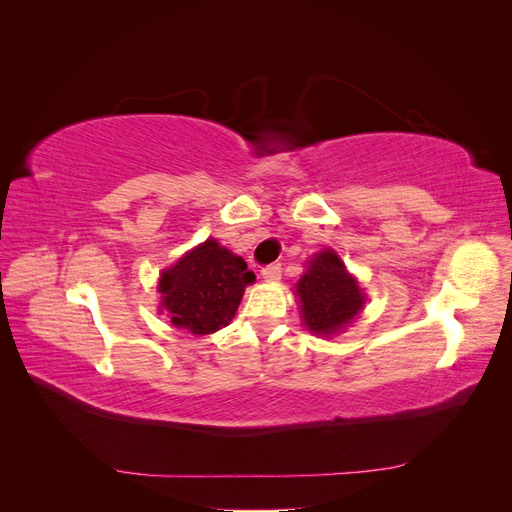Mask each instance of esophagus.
Instances as JSON below:
<instances>
[{
    "label": "esophagus",
    "instance_id": "34e87169",
    "mask_svg": "<svg viewBox=\"0 0 512 512\" xmlns=\"http://www.w3.org/2000/svg\"><path fill=\"white\" fill-rule=\"evenodd\" d=\"M280 275H282V265H267V267H262V277H265L267 282H275V280H280Z\"/></svg>",
    "mask_w": 512,
    "mask_h": 512
}]
</instances>
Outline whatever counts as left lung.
I'll return each mask as SVG.
<instances>
[{
    "instance_id": "1",
    "label": "left lung",
    "mask_w": 512,
    "mask_h": 512,
    "mask_svg": "<svg viewBox=\"0 0 512 512\" xmlns=\"http://www.w3.org/2000/svg\"><path fill=\"white\" fill-rule=\"evenodd\" d=\"M297 294L305 327L320 335L344 329L365 303L363 290L331 250H324L309 260L307 273L297 284Z\"/></svg>"
}]
</instances>
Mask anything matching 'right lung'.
Returning <instances> with one entry per match:
<instances>
[{
    "instance_id": "right-lung-1",
    "label": "right lung",
    "mask_w": 512,
    "mask_h": 512,
    "mask_svg": "<svg viewBox=\"0 0 512 512\" xmlns=\"http://www.w3.org/2000/svg\"><path fill=\"white\" fill-rule=\"evenodd\" d=\"M254 280L241 256L207 239L162 273L158 292L175 327L209 335L232 320L245 286Z\"/></svg>"
}]
</instances>
